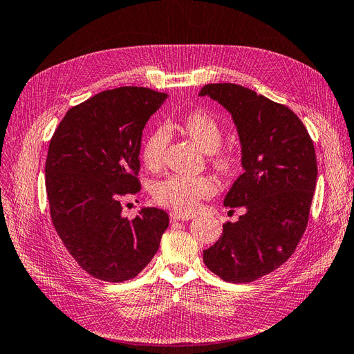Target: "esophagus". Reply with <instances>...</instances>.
Returning a JSON list of instances; mask_svg holds the SVG:
<instances>
[{
    "instance_id": "obj_1",
    "label": "esophagus",
    "mask_w": 354,
    "mask_h": 354,
    "mask_svg": "<svg viewBox=\"0 0 354 354\" xmlns=\"http://www.w3.org/2000/svg\"><path fill=\"white\" fill-rule=\"evenodd\" d=\"M193 217H194L193 214H187V212H183V211H174V212H170V220H171V221L192 220Z\"/></svg>"
}]
</instances>
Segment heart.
<instances>
[{
	"label": "heart",
	"mask_w": 354,
	"mask_h": 354,
	"mask_svg": "<svg viewBox=\"0 0 354 354\" xmlns=\"http://www.w3.org/2000/svg\"><path fill=\"white\" fill-rule=\"evenodd\" d=\"M180 128L201 147L205 153H209V161L218 174L227 175L234 169V160L227 153L218 152L223 140L217 120L205 111H193L180 122ZM169 143V129L160 125L155 127L142 146V160L149 169H158L164 158V152ZM214 193V183L207 176H184L170 175L153 187V199L162 207L176 211H192L202 199H207Z\"/></svg>",
	"instance_id": "obj_1"
}]
</instances>
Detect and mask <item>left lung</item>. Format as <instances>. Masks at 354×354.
<instances>
[{
  "instance_id": "1",
  "label": "left lung",
  "mask_w": 354,
  "mask_h": 354,
  "mask_svg": "<svg viewBox=\"0 0 354 354\" xmlns=\"http://www.w3.org/2000/svg\"><path fill=\"white\" fill-rule=\"evenodd\" d=\"M199 95L234 119L244 171L225 207L245 209L223 225L218 241L203 250V262L226 282L248 283L281 267L305 234L318 174L314 143L292 110L248 87L207 84Z\"/></svg>"
}]
</instances>
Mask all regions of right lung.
<instances>
[{
    "label": "right lung",
    "mask_w": 354,
    "mask_h": 354,
    "mask_svg": "<svg viewBox=\"0 0 354 354\" xmlns=\"http://www.w3.org/2000/svg\"><path fill=\"white\" fill-rule=\"evenodd\" d=\"M146 87L97 93L66 113L49 142L45 184L49 212L64 248L90 276L136 277L158 252L166 211L122 216V197L140 192V146L146 122L166 100Z\"/></svg>",
    "instance_id": "add662e5"
}]
</instances>
